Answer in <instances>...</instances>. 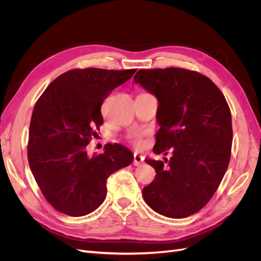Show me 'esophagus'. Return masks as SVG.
I'll use <instances>...</instances> for the list:
<instances>
[{
	"label": "esophagus",
	"instance_id": "obj_1",
	"mask_svg": "<svg viewBox=\"0 0 261 261\" xmlns=\"http://www.w3.org/2000/svg\"><path fill=\"white\" fill-rule=\"evenodd\" d=\"M143 161H144V156L143 155L137 154V153L134 154V162H133V164L135 165V167H138V165L143 164Z\"/></svg>",
	"mask_w": 261,
	"mask_h": 261
}]
</instances>
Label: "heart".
Returning a JSON list of instances; mask_svg holds the SVG:
<instances>
[{
	"label": "heart",
	"instance_id": "heart-1",
	"mask_svg": "<svg viewBox=\"0 0 261 261\" xmlns=\"http://www.w3.org/2000/svg\"><path fill=\"white\" fill-rule=\"evenodd\" d=\"M129 140L132 141L134 145L139 146V145H141V143H143V134H141V133H134L129 136Z\"/></svg>",
	"mask_w": 261,
	"mask_h": 261
}]
</instances>
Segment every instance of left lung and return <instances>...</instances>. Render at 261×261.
Listing matches in <instances>:
<instances>
[{
    "label": "left lung",
    "mask_w": 261,
    "mask_h": 261,
    "mask_svg": "<svg viewBox=\"0 0 261 261\" xmlns=\"http://www.w3.org/2000/svg\"><path fill=\"white\" fill-rule=\"evenodd\" d=\"M134 82L159 101L156 121L160 129L155 134L153 152L172 151L169 161L145 160L156 174L144 187V199L164 217L192 216L212 198L230 162V108L212 81L194 70L139 69Z\"/></svg>",
    "instance_id": "obj_1"
}]
</instances>
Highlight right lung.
Masks as SVG:
<instances>
[{"label":"right lung","mask_w":261,"mask_h":261,"mask_svg":"<svg viewBox=\"0 0 261 261\" xmlns=\"http://www.w3.org/2000/svg\"><path fill=\"white\" fill-rule=\"evenodd\" d=\"M136 69H72L60 75L36 102L29 126L28 161L44 198L58 211L82 217L107 196V179L134 160L128 148L114 144L105 152H87L103 123L101 105Z\"/></svg>","instance_id":"right-lung-1"}]
</instances>
